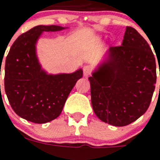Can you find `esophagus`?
Here are the masks:
<instances>
[{
	"label": "esophagus",
	"mask_w": 160,
	"mask_h": 160,
	"mask_svg": "<svg viewBox=\"0 0 160 160\" xmlns=\"http://www.w3.org/2000/svg\"><path fill=\"white\" fill-rule=\"evenodd\" d=\"M83 72H84V75H89L91 72V68H90V65H85L83 67Z\"/></svg>",
	"instance_id": "34e87169"
}]
</instances>
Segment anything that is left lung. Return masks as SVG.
<instances>
[{"label":"left lung","mask_w":160,"mask_h":160,"mask_svg":"<svg viewBox=\"0 0 160 160\" xmlns=\"http://www.w3.org/2000/svg\"><path fill=\"white\" fill-rule=\"evenodd\" d=\"M156 78L149 44L135 29L126 26L121 46H111L106 63L89 78L94 112L114 126L131 124L149 108Z\"/></svg>","instance_id":"left-lung-1"}]
</instances>
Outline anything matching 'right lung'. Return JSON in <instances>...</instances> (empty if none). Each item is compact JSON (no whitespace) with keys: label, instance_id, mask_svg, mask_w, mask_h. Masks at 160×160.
Masks as SVG:
<instances>
[{"label":"right lung","instance_id":"right-lung-1","mask_svg":"<svg viewBox=\"0 0 160 160\" xmlns=\"http://www.w3.org/2000/svg\"><path fill=\"white\" fill-rule=\"evenodd\" d=\"M64 29L37 26L19 36L6 59L4 85L11 108L28 121L44 124L56 119L83 71L46 75L36 55V42L43 31Z\"/></svg>","mask_w":160,"mask_h":160}]
</instances>
